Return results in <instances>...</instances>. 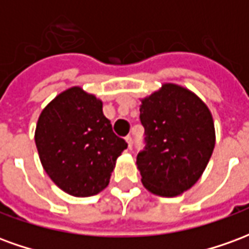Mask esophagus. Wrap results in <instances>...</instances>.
Here are the masks:
<instances>
[{
    "mask_svg": "<svg viewBox=\"0 0 249 249\" xmlns=\"http://www.w3.org/2000/svg\"><path fill=\"white\" fill-rule=\"evenodd\" d=\"M125 141L128 142V148L132 149V146H133V139H132V136H126V137H125Z\"/></svg>",
    "mask_w": 249,
    "mask_h": 249,
    "instance_id": "34e87169",
    "label": "esophagus"
}]
</instances>
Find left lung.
Returning a JSON list of instances; mask_svg holds the SVG:
<instances>
[{
	"label": "left lung",
	"mask_w": 249,
	"mask_h": 249,
	"mask_svg": "<svg viewBox=\"0 0 249 249\" xmlns=\"http://www.w3.org/2000/svg\"><path fill=\"white\" fill-rule=\"evenodd\" d=\"M145 149L137 155L144 187L175 197L201 178L214 148V124L208 107L187 88L164 84L140 105Z\"/></svg>",
	"instance_id": "1"
}]
</instances>
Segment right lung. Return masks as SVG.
Wrapping results in <instances>:
<instances>
[{
    "instance_id": "1",
    "label": "right lung",
    "mask_w": 249,
    "mask_h": 249,
    "mask_svg": "<svg viewBox=\"0 0 249 249\" xmlns=\"http://www.w3.org/2000/svg\"><path fill=\"white\" fill-rule=\"evenodd\" d=\"M35 140L48 176L76 197L107 188L117 157L128 146L104 116L103 101L80 87L66 89L46 105Z\"/></svg>"
}]
</instances>
